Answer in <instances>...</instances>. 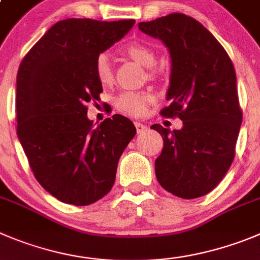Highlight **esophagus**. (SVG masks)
<instances>
[{
    "label": "esophagus",
    "mask_w": 260,
    "mask_h": 260,
    "mask_svg": "<svg viewBox=\"0 0 260 260\" xmlns=\"http://www.w3.org/2000/svg\"><path fill=\"white\" fill-rule=\"evenodd\" d=\"M135 125H136V129H137V133H144L149 129V127H147L146 124H142V123L140 122H136Z\"/></svg>",
    "instance_id": "esophagus-1"
}]
</instances>
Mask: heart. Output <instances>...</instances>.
Wrapping results in <instances>:
<instances>
[{
  "mask_svg": "<svg viewBox=\"0 0 260 260\" xmlns=\"http://www.w3.org/2000/svg\"><path fill=\"white\" fill-rule=\"evenodd\" d=\"M125 53L135 61L140 62L145 68H154L156 56L154 51L142 43H131L125 47ZM94 74L101 84L109 86L113 83V68L108 53L99 55L94 61ZM155 97L150 92L123 91L115 99V106L119 111L131 116H141L146 113L150 104L154 103Z\"/></svg>",
  "mask_w": 260,
  "mask_h": 260,
  "instance_id": "b5f03b06",
  "label": "heart"
}]
</instances>
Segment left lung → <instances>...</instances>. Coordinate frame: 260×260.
Here are the masks:
<instances>
[{"instance_id":"left-lung-1","label":"left lung","mask_w":260,"mask_h":260,"mask_svg":"<svg viewBox=\"0 0 260 260\" xmlns=\"http://www.w3.org/2000/svg\"><path fill=\"white\" fill-rule=\"evenodd\" d=\"M171 55L164 116H178L181 129L151 125L164 140L155 160L160 186L182 199L207 195L225 176L235 156L242 113L236 73L224 48L203 24L183 14L138 23Z\"/></svg>"}]
</instances>
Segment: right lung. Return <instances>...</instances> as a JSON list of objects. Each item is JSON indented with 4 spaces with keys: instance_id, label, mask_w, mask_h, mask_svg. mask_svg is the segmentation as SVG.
I'll list each match as a JSON object with an SVG mask.
<instances>
[{
    "instance_id": "right-lung-1",
    "label": "right lung",
    "mask_w": 260,
    "mask_h": 260,
    "mask_svg": "<svg viewBox=\"0 0 260 260\" xmlns=\"http://www.w3.org/2000/svg\"><path fill=\"white\" fill-rule=\"evenodd\" d=\"M135 20L65 19L30 48L16 77L18 138L40 185L65 204L89 205L111 190L120 155L136 135L115 114L93 125L86 104L99 100L97 56Z\"/></svg>"
}]
</instances>
